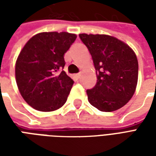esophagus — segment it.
Here are the masks:
<instances>
[{
  "label": "esophagus",
  "mask_w": 156,
  "mask_h": 156,
  "mask_svg": "<svg viewBox=\"0 0 156 156\" xmlns=\"http://www.w3.org/2000/svg\"><path fill=\"white\" fill-rule=\"evenodd\" d=\"M80 77H81V74H80V73H78V74L74 75V78H76V79H79V78H80Z\"/></svg>",
  "instance_id": "1"
}]
</instances>
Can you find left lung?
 Segmentation results:
<instances>
[{
  "mask_svg": "<svg viewBox=\"0 0 156 156\" xmlns=\"http://www.w3.org/2000/svg\"><path fill=\"white\" fill-rule=\"evenodd\" d=\"M93 58L97 83L87 90L88 102L103 112L115 111L129 101L138 83L137 57L124 41L105 34H79Z\"/></svg>",
  "mask_w": 156,
  "mask_h": 156,
  "instance_id": "8db88e82",
  "label": "left lung"
}]
</instances>
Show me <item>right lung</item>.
I'll return each instance as SVG.
<instances>
[{"label": "right lung", "instance_id": "obj_1", "mask_svg": "<svg viewBox=\"0 0 156 156\" xmlns=\"http://www.w3.org/2000/svg\"><path fill=\"white\" fill-rule=\"evenodd\" d=\"M77 38L66 32H40L30 38L16 62V82L27 104L50 112L64 105L73 81L64 71V54Z\"/></svg>", "mask_w": 156, "mask_h": 156}]
</instances>
